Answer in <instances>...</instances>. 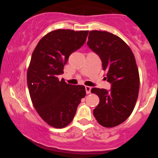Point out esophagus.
<instances>
[{
    "label": "esophagus",
    "mask_w": 158,
    "mask_h": 158,
    "mask_svg": "<svg viewBox=\"0 0 158 158\" xmlns=\"http://www.w3.org/2000/svg\"><path fill=\"white\" fill-rule=\"evenodd\" d=\"M85 91L87 94H90V91H91V87H90V86H85Z\"/></svg>",
    "instance_id": "34e87169"
}]
</instances>
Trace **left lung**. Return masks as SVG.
<instances>
[{"mask_svg":"<svg viewBox=\"0 0 158 158\" xmlns=\"http://www.w3.org/2000/svg\"><path fill=\"white\" fill-rule=\"evenodd\" d=\"M87 44L99 56L111 83L109 90L92 88L100 99L94 115L101 126L116 127L131 115L138 98L139 76L135 56L122 39L107 31H90Z\"/></svg>","mask_w":158,"mask_h":158,"instance_id":"1","label":"left lung"}]
</instances>
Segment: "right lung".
Masks as SVG:
<instances>
[{"label":"right lung","mask_w":158,"mask_h":158,"mask_svg":"<svg viewBox=\"0 0 158 158\" xmlns=\"http://www.w3.org/2000/svg\"><path fill=\"white\" fill-rule=\"evenodd\" d=\"M88 33L52 31L39 42L32 53L27 71L30 97L39 115L55 128H63L72 122L85 96V86L68 84L58 75L63 74L69 56L83 46Z\"/></svg>","instance_id":"right-lung-1"}]
</instances>
